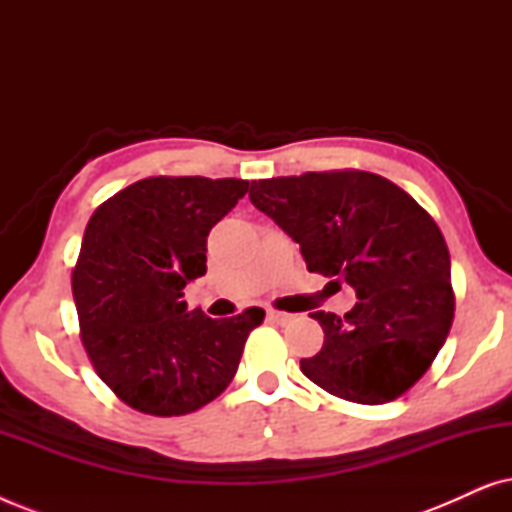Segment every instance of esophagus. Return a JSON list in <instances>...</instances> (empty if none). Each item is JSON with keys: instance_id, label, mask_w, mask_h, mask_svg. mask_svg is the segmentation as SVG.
Here are the masks:
<instances>
[{"instance_id": "esophagus-1", "label": "esophagus", "mask_w": 512, "mask_h": 512, "mask_svg": "<svg viewBox=\"0 0 512 512\" xmlns=\"http://www.w3.org/2000/svg\"><path fill=\"white\" fill-rule=\"evenodd\" d=\"M268 319L275 321V324H289L293 319V314L289 312H277V310H268Z\"/></svg>"}]
</instances>
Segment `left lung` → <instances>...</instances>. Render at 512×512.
I'll return each mask as SVG.
<instances>
[{
	"label": "left lung",
	"mask_w": 512,
	"mask_h": 512,
	"mask_svg": "<svg viewBox=\"0 0 512 512\" xmlns=\"http://www.w3.org/2000/svg\"><path fill=\"white\" fill-rule=\"evenodd\" d=\"M249 200L300 244L307 270L347 282L345 317L312 312L324 347L300 370L328 394L380 405L408 391L445 345L454 317L450 251L436 221L373 172L251 181Z\"/></svg>",
	"instance_id": "1"
}]
</instances>
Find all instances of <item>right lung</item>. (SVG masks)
Wrapping results in <instances>:
<instances>
[{
    "instance_id": "right-lung-1",
    "label": "right lung",
    "mask_w": 512,
    "mask_h": 512,
    "mask_svg": "<svg viewBox=\"0 0 512 512\" xmlns=\"http://www.w3.org/2000/svg\"><path fill=\"white\" fill-rule=\"evenodd\" d=\"M249 191L242 179L151 177L90 216L72 275L83 347L102 382L146 415L214 401L265 312L230 319L188 310L184 286L207 272V235Z\"/></svg>"
}]
</instances>
